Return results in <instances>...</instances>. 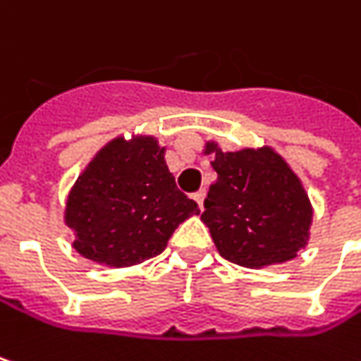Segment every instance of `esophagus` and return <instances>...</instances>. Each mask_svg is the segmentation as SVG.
<instances>
[{"label":"esophagus","instance_id":"obj_1","mask_svg":"<svg viewBox=\"0 0 361 361\" xmlns=\"http://www.w3.org/2000/svg\"><path fill=\"white\" fill-rule=\"evenodd\" d=\"M193 199L199 203V209H203V199H205V191L201 189V191H197V193H193Z\"/></svg>","mask_w":361,"mask_h":361}]
</instances>
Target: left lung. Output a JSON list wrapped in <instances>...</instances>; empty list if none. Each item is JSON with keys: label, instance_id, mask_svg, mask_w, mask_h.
I'll return each instance as SVG.
<instances>
[{"label": "left lung", "instance_id": "8db88e82", "mask_svg": "<svg viewBox=\"0 0 361 361\" xmlns=\"http://www.w3.org/2000/svg\"><path fill=\"white\" fill-rule=\"evenodd\" d=\"M205 154H216L218 178L201 219L219 255L250 269L292 261L308 245L312 224V205L296 172L267 145L221 152L207 142Z\"/></svg>", "mask_w": 361, "mask_h": 361}]
</instances>
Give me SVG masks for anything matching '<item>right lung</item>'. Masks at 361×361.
I'll list each match as a JSON object with an SVG mask.
<instances>
[{
	"instance_id": "right-lung-1",
	"label": "right lung",
	"mask_w": 361,
	"mask_h": 361,
	"mask_svg": "<svg viewBox=\"0 0 361 361\" xmlns=\"http://www.w3.org/2000/svg\"><path fill=\"white\" fill-rule=\"evenodd\" d=\"M164 152L156 137L135 135L115 137L92 158L65 203L82 257L109 267L137 265L160 255L178 224L199 214L176 189Z\"/></svg>"
}]
</instances>
